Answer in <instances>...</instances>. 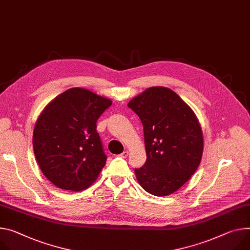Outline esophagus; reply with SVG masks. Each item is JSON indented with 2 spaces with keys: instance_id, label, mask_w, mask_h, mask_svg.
<instances>
[{
  "instance_id": "1",
  "label": "esophagus",
  "mask_w": 250,
  "mask_h": 250,
  "mask_svg": "<svg viewBox=\"0 0 250 250\" xmlns=\"http://www.w3.org/2000/svg\"><path fill=\"white\" fill-rule=\"evenodd\" d=\"M127 155H128V151H127V150H125V151H123V152L120 154V156H121V157H124V158L127 157Z\"/></svg>"
}]
</instances>
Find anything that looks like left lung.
Wrapping results in <instances>:
<instances>
[{
    "label": "left lung",
    "mask_w": 250,
    "mask_h": 250,
    "mask_svg": "<svg viewBox=\"0 0 250 250\" xmlns=\"http://www.w3.org/2000/svg\"><path fill=\"white\" fill-rule=\"evenodd\" d=\"M127 106L144 125L146 162L134 168L138 181L155 196L171 194L200 164L203 137L197 118L173 90L165 86L146 88Z\"/></svg>",
    "instance_id": "8db88e82"
}]
</instances>
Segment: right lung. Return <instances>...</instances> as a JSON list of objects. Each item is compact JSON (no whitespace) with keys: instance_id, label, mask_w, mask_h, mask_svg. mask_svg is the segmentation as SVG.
Segmentation results:
<instances>
[{"instance_id":"add662e5","label":"right lung","mask_w":250,"mask_h":250,"mask_svg":"<svg viewBox=\"0 0 250 250\" xmlns=\"http://www.w3.org/2000/svg\"><path fill=\"white\" fill-rule=\"evenodd\" d=\"M111 104L88 89L73 87L43 108L33 146L42 172L53 185L81 191L97 179L106 162L97 121Z\"/></svg>"}]
</instances>
